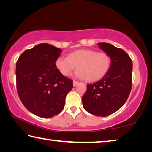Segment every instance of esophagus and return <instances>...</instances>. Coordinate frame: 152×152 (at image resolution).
<instances>
[{
  "label": "esophagus",
  "instance_id": "obj_1",
  "mask_svg": "<svg viewBox=\"0 0 152 152\" xmlns=\"http://www.w3.org/2000/svg\"><path fill=\"white\" fill-rule=\"evenodd\" d=\"M78 81H76V80H74L73 81V85H74V86H76L77 85H78Z\"/></svg>",
  "mask_w": 152,
  "mask_h": 152
}]
</instances>
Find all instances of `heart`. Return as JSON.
<instances>
[{
    "label": "heart",
    "mask_w": 152,
    "mask_h": 152,
    "mask_svg": "<svg viewBox=\"0 0 152 152\" xmlns=\"http://www.w3.org/2000/svg\"><path fill=\"white\" fill-rule=\"evenodd\" d=\"M111 64L109 54L92 49L77 50L67 57H59L55 61V66L63 76H68L76 66V76L88 82L102 79L109 72Z\"/></svg>",
    "instance_id": "heart-1"
}]
</instances>
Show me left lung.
Returning <instances> with one entry per match:
<instances>
[{"mask_svg":"<svg viewBox=\"0 0 152 152\" xmlns=\"http://www.w3.org/2000/svg\"><path fill=\"white\" fill-rule=\"evenodd\" d=\"M98 45L110 55L112 64L102 80L88 84L83 104L91 114L104 117L116 112L126 102L132 88V63L123 49L105 42Z\"/></svg>","mask_w":152,"mask_h":152,"instance_id":"1","label":"left lung"}]
</instances>
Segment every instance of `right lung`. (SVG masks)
<instances>
[{
  "instance_id": "add662e5",
  "label": "right lung",
  "mask_w": 152,
  "mask_h": 152,
  "mask_svg": "<svg viewBox=\"0 0 152 152\" xmlns=\"http://www.w3.org/2000/svg\"><path fill=\"white\" fill-rule=\"evenodd\" d=\"M61 50L47 43L21 54L16 63L17 91L24 106L37 116L48 118L63 110L73 80L55 66Z\"/></svg>"
}]
</instances>
